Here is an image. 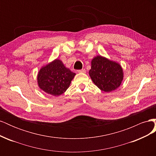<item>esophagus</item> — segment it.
Returning a JSON list of instances; mask_svg holds the SVG:
<instances>
[{
  "label": "esophagus",
  "instance_id": "34e87169",
  "mask_svg": "<svg viewBox=\"0 0 156 156\" xmlns=\"http://www.w3.org/2000/svg\"><path fill=\"white\" fill-rule=\"evenodd\" d=\"M77 72H79V73H85L86 72V70L84 69H79V70H77Z\"/></svg>",
  "mask_w": 156,
  "mask_h": 156
}]
</instances>
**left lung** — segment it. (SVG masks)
<instances>
[{
    "mask_svg": "<svg viewBox=\"0 0 156 156\" xmlns=\"http://www.w3.org/2000/svg\"><path fill=\"white\" fill-rule=\"evenodd\" d=\"M89 75L94 83L106 92L119 87L124 77L123 70L119 63L101 56H97L92 59Z\"/></svg>",
    "mask_w": 156,
    "mask_h": 156,
    "instance_id": "left-lung-1",
    "label": "left lung"
}]
</instances>
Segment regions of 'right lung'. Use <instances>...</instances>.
Listing matches in <instances>:
<instances>
[{
  "label": "right lung",
  "instance_id": "obj_1",
  "mask_svg": "<svg viewBox=\"0 0 156 156\" xmlns=\"http://www.w3.org/2000/svg\"><path fill=\"white\" fill-rule=\"evenodd\" d=\"M75 75V73L64 66L62 61L56 59L41 68L37 75V83L46 93L58 96L69 88Z\"/></svg>",
  "mask_w": 156,
  "mask_h": 156
}]
</instances>
